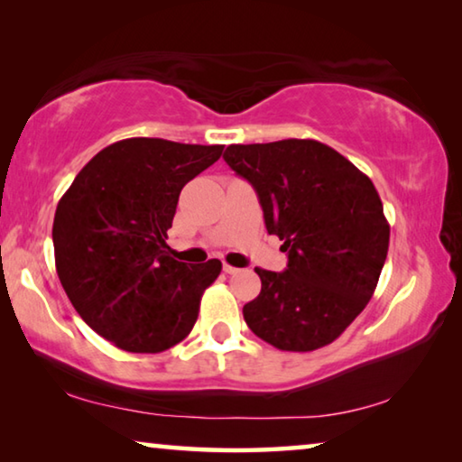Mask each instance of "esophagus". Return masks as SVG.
Masks as SVG:
<instances>
[{
    "label": "esophagus",
    "instance_id": "esophagus-1",
    "mask_svg": "<svg viewBox=\"0 0 462 462\" xmlns=\"http://www.w3.org/2000/svg\"><path fill=\"white\" fill-rule=\"evenodd\" d=\"M224 273H228V275H236V273H240V269L232 267V264H226L224 263Z\"/></svg>",
    "mask_w": 462,
    "mask_h": 462
}]
</instances>
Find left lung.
Segmentation results:
<instances>
[{"mask_svg": "<svg viewBox=\"0 0 462 462\" xmlns=\"http://www.w3.org/2000/svg\"><path fill=\"white\" fill-rule=\"evenodd\" d=\"M224 161L254 187L264 226L283 240V273L254 269L261 293L245 322L279 350L334 342L373 297L389 224L369 177L318 140L230 144Z\"/></svg>", "mask_w": 462, "mask_h": 462, "instance_id": "8db88e82", "label": "left lung"}]
</instances>
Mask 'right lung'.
I'll list each match as a JSON object with an SVG mask.
<instances>
[{
  "instance_id": "right-lung-1",
  "label": "right lung",
  "mask_w": 462,
  "mask_h": 462,
  "mask_svg": "<svg viewBox=\"0 0 462 462\" xmlns=\"http://www.w3.org/2000/svg\"><path fill=\"white\" fill-rule=\"evenodd\" d=\"M224 146L126 138L99 151L62 195L52 224L60 285L91 330L128 353L181 342L222 271L167 246L179 193Z\"/></svg>"
}]
</instances>
